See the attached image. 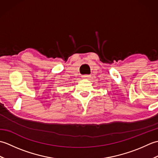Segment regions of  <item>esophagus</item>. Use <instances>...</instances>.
<instances>
[{
  "instance_id": "obj_1",
  "label": "esophagus",
  "mask_w": 158,
  "mask_h": 158,
  "mask_svg": "<svg viewBox=\"0 0 158 158\" xmlns=\"http://www.w3.org/2000/svg\"><path fill=\"white\" fill-rule=\"evenodd\" d=\"M89 75H84L82 76V78H83V79H88V78H89Z\"/></svg>"
}]
</instances>
